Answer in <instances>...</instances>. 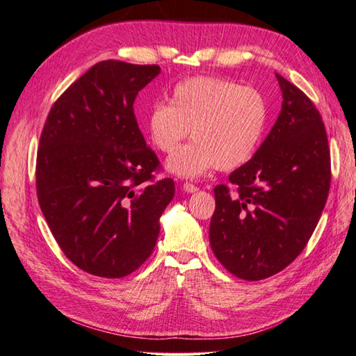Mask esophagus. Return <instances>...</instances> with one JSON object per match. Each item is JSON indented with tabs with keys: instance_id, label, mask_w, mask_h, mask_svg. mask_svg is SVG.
Masks as SVG:
<instances>
[{
	"instance_id": "34e87169",
	"label": "esophagus",
	"mask_w": 356,
	"mask_h": 356,
	"mask_svg": "<svg viewBox=\"0 0 356 356\" xmlns=\"http://www.w3.org/2000/svg\"><path fill=\"white\" fill-rule=\"evenodd\" d=\"M184 190H185L186 193H195V191H199V186H195V185L191 184V182H185V184H184Z\"/></svg>"
}]
</instances>
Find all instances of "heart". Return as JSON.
Segmentation results:
<instances>
[{"label": "heart", "instance_id": "b5f03b06", "mask_svg": "<svg viewBox=\"0 0 356 356\" xmlns=\"http://www.w3.org/2000/svg\"><path fill=\"white\" fill-rule=\"evenodd\" d=\"M268 116V102L257 88L199 76L174 88L171 105L156 104L145 127L163 154L175 153L192 130L195 142L170 159L168 170L194 177L214 166L231 171L245 165L260 145Z\"/></svg>", "mask_w": 356, "mask_h": 356}]
</instances>
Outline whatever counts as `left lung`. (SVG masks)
I'll use <instances>...</instances> for the list:
<instances>
[{"label": "left lung", "instance_id": "left-lung-1", "mask_svg": "<svg viewBox=\"0 0 356 356\" xmlns=\"http://www.w3.org/2000/svg\"><path fill=\"white\" fill-rule=\"evenodd\" d=\"M283 93L275 125L252 159L214 188L209 243L225 269L257 282L306 248L326 205L330 148L314 102L277 73Z\"/></svg>", "mask_w": 356, "mask_h": 356}]
</instances>
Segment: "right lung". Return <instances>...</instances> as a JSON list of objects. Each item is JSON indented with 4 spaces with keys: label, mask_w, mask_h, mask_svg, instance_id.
Listing matches in <instances>:
<instances>
[{
    "label": "right lung",
    "mask_w": 356,
    "mask_h": 356,
    "mask_svg": "<svg viewBox=\"0 0 356 356\" xmlns=\"http://www.w3.org/2000/svg\"><path fill=\"white\" fill-rule=\"evenodd\" d=\"M161 67L101 61L51 105L36 153V194L49 228L73 264L122 278L142 266L161 232L174 180L154 179L134 99Z\"/></svg>",
    "instance_id": "add662e5"
}]
</instances>
